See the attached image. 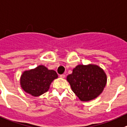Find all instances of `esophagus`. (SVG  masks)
Wrapping results in <instances>:
<instances>
[{"label": "esophagus", "mask_w": 127, "mask_h": 127, "mask_svg": "<svg viewBox=\"0 0 127 127\" xmlns=\"http://www.w3.org/2000/svg\"><path fill=\"white\" fill-rule=\"evenodd\" d=\"M60 77H61V79H64V77H65V75H64V74L61 75Z\"/></svg>", "instance_id": "obj_1"}]
</instances>
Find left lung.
<instances>
[{"label":"left lung","mask_w":127,"mask_h":127,"mask_svg":"<svg viewBox=\"0 0 127 127\" xmlns=\"http://www.w3.org/2000/svg\"><path fill=\"white\" fill-rule=\"evenodd\" d=\"M66 80L79 100L88 102L98 96L107 84V75L99 66L79 64L73 69Z\"/></svg>","instance_id":"8db88e82"}]
</instances>
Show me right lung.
<instances>
[{
	"instance_id": "add662e5",
	"label": "right lung",
	"mask_w": 127,
	"mask_h": 127,
	"mask_svg": "<svg viewBox=\"0 0 127 127\" xmlns=\"http://www.w3.org/2000/svg\"><path fill=\"white\" fill-rule=\"evenodd\" d=\"M57 78L56 71L48 70L44 65H39L33 69L25 70L21 75L20 84L26 93L37 97L48 91L52 82Z\"/></svg>"
}]
</instances>
